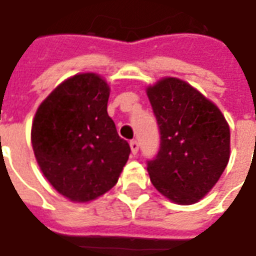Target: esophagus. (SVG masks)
<instances>
[{
  "label": "esophagus",
  "mask_w": 256,
  "mask_h": 256,
  "mask_svg": "<svg viewBox=\"0 0 256 256\" xmlns=\"http://www.w3.org/2000/svg\"><path fill=\"white\" fill-rule=\"evenodd\" d=\"M130 150H132V154H134V155H136L138 150V142H136V140H132V142H130Z\"/></svg>",
  "instance_id": "obj_1"
}]
</instances>
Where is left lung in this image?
I'll return each mask as SVG.
<instances>
[{"instance_id":"obj_1","label":"left lung","mask_w":256,"mask_h":256,"mask_svg":"<svg viewBox=\"0 0 256 256\" xmlns=\"http://www.w3.org/2000/svg\"><path fill=\"white\" fill-rule=\"evenodd\" d=\"M146 94L160 128V150L146 167L150 182L174 203H198L228 164V122L212 101L176 77L150 85Z\"/></svg>"}]
</instances>
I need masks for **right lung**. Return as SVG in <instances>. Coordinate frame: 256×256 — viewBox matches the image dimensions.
I'll return each mask as SVG.
<instances>
[{
    "mask_svg": "<svg viewBox=\"0 0 256 256\" xmlns=\"http://www.w3.org/2000/svg\"><path fill=\"white\" fill-rule=\"evenodd\" d=\"M110 93L100 74L78 73L57 85L33 118L32 146L40 170L74 203L110 191L130 158V144L106 112Z\"/></svg>",
    "mask_w": 256,
    "mask_h": 256,
    "instance_id": "obj_1",
    "label": "right lung"
}]
</instances>
